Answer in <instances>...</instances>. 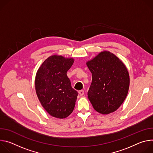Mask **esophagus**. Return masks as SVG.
<instances>
[{"label":"esophagus","mask_w":153,"mask_h":153,"mask_svg":"<svg viewBox=\"0 0 153 153\" xmlns=\"http://www.w3.org/2000/svg\"><path fill=\"white\" fill-rule=\"evenodd\" d=\"M79 94L80 96H82L84 94V91L83 90H80L79 91Z\"/></svg>","instance_id":"esophagus-1"}]
</instances>
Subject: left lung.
<instances>
[{"mask_svg":"<svg viewBox=\"0 0 153 153\" xmlns=\"http://www.w3.org/2000/svg\"><path fill=\"white\" fill-rule=\"evenodd\" d=\"M92 73L88 97L94 110L102 114L114 112L124 102L129 86V73L124 63L108 51L86 62Z\"/></svg>","mask_w":153,"mask_h":153,"instance_id":"left-lung-1","label":"left lung"}]
</instances>
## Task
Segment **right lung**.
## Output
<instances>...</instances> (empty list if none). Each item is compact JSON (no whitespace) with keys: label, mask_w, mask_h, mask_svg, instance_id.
Listing matches in <instances>:
<instances>
[{"label":"right lung","mask_w":153,"mask_h":153,"mask_svg":"<svg viewBox=\"0 0 153 153\" xmlns=\"http://www.w3.org/2000/svg\"><path fill=\"white\" fill-rule=\"evenodd\" d=\"M73 63V58L53 55L43 62L36 73L37 96L53 117L64 119L73 111L78 93L72 88L67 75Z\"/></svg>","instance_id":"right-lung-1"}]
</instances>
